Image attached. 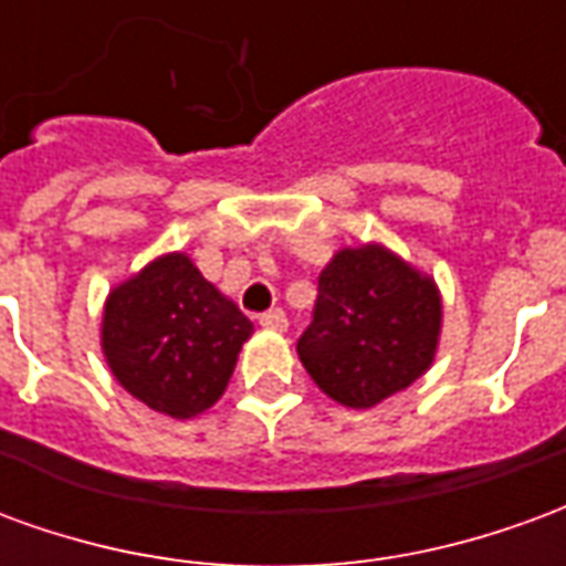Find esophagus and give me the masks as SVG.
Listing matches in <instances>:
<instances>
[{"label": "esophagus", "mask_w": 566, "mask_h": 566, "mask_svg": "<svg viewBox=\"0 0 566 566\" xmlns=\"http://www.w3.org/2000/svg\"><path fill=\"white\" fill-rule=\"evenodd\" d=\"M260 324L270 327V331H287V315H284V308H270V312L260 315Z\"/></svg>", "instance_id": "obj_1"}]
</instances>
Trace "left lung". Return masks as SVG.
<instances>
[{
  "label": "left lung",
  "instance_id": "1",
  "mask_svg": "<svg viewBox=\"0 0 566 566\" xmlns=\"http://www.w3.org/2000/svg\"><path fill=\"white\" fill-rule=\"evenodd\" d=\"M437 284L379 245L345 248L318 279L296 355L336 403L369 409L430 367L439 339Z\"/></svg>",
  "mask_w": 566,
  "mask_h": 566
}]
</instances>
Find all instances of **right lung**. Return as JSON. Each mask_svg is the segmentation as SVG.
Here are the masks:
<instances>
[{"label":"right lung","mask_w":566,"mask_h":566,"mask_svg":"<svg viewBox=\"0 0 566 566\" xmlns=\"http://www.w3.org/2000/svg\"><path fill=\"white\" fill-rule=\"evenodd\" d=\"M254 324L190 263L166 254L112 291L103 352L115 379L154 412H206L233 376Z\"/></svg>","instance_id":"add662e5"}]
</instances>
